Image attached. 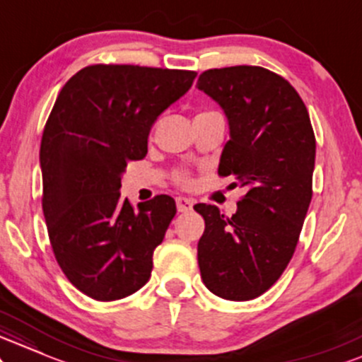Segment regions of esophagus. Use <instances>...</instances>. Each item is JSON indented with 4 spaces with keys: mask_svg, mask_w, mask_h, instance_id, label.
<instances>
[{
    "mask_svg": "<svg viewBox=\"0 0 362 362\" xmlns=\"http://www.w3.org/2000/svg\"><path fill=\"white\" fill-rule=\"evenodd\" d=\"M176 206H177V211L185 214V211H189L191 208H193V199L185 198V197H177L176 198Z\"/></svg>",
    "mask_w": 362,
    "mask_h": 362,
    "instance_id": "1",
    "label": "esophagus"
}]
</instances>
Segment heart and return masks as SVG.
<instances>
[{
  "instance_id": "b5f03b06",
  "label": "heart",
  "mask_w": 362,
  "mask_h": 362,
  "mask_svg": "<svg viewBox=\"0 0 362 362\" xmlns=\"http://www.w3.org/2000/svg\"><path fill=\"white\" fill-rule=\"evenodd\" d=\"M176 182H177V185H181V186H189L191 185V177L186 173H177L176 174Z\"/></svg>"
}]
</instances>
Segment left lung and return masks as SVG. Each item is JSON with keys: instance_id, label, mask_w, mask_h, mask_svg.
<instances>
[{"instance_id": "left-lung-1", "label": "left lung", "mask_w": 362, "mask_h": 362, "mask_svg": "<svg viewBox=\"0 0 362 362\" xmlns=\"http://www.w3.org/2000/svg\"><path fill=\"white\" fill-rule=\"evenodd\" d=\"M198 89L223 108L230 140L218 176L247 188L232 216L198 203L205 218L198 266L220 298L261 296L290 264L312 202L315 134L296 89L259 66H232L199 74Z\"/></svg>"}]
</instances>
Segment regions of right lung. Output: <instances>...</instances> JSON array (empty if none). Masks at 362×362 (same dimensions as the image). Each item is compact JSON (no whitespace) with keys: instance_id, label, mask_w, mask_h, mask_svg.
<instances>
[{"instance_id":"1","label":"right lung","mask_w":362,"mask_h":362,"mask_svg":"<svg viewBox=\"0 0 362 362\" xmlns=\"http://www.w3.org/2000/svg\"><path fill=\"white\" fill-rule=\"evenodd\" d=\"M194 78V71L95 64L55 100L40 144L42 210L57 264L89 298H125L151 278L176 203L159 194L135 210L120 197L122 173L146 157L151 127Z\"/></svg>"}]
</instances>
